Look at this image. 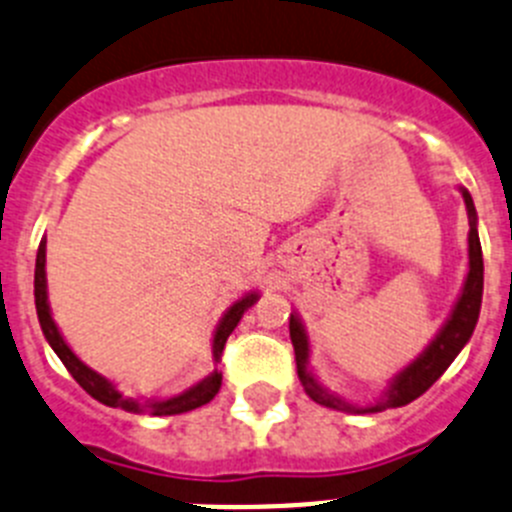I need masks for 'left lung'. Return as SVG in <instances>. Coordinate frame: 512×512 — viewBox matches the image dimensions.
<instances>
[{
    "instance_id": "left-lung-1",
    "label": "left lung",
    "mask_w": 512,
    "mask_h": 512,
    "mask_svg": "<svg viewBox=\"0 0 512 512\" xmlns=\"http://www.w3.org/2000/svg\"><path fill=\"white\" fill-rule=\"evenodd\" d=\"M459 192H462L467 220H470V233H467V259L470 261H467V276H464L457 302H454L444 325L437 330V335L429 340V345L409 365H403L393 378H388L386 388H383L381 396L375 398V401L360 406V403L348 401L342 393L332 391L330 386L320 381V375L314 373V368L309 365V358H312L309 332L297 309H292V314H289V337H292L294 355H297V375L312 401L322 403L327 409L342 411V414H378V411L398 409V406H406V403L419 398L424 391H429L439 381V375L452 365V360L462 353L464 345L470 342L477 320H480L485 266H482L475 203H472V195L464 187H459Z\"/></svg>"
}]
</instances>
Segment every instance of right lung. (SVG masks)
<instances>
[{
    "mask_svg": "<svg viewBox=\"0 0 512 512\" xmlns=\"http://www.w3.org/2000/svg\"><path fill=\"white\" fill-rule=\"evenodd\" d=\"M45 253H48V238H42L40 248H37V261H35V307H37V320H40L42 335L48 340V345L53 348V353L58 355L60 363L68 368V373L73 375L78 386L88 393V396L96 398L103 406H111V409H124L129 414H152V416H177L187 414L192 409H200L208 401H213L215 393L220 391V375L218 363L220 355H223L225 340L231 337V332L236 330L238 322H241L243 314L259 302L261 294L253 289V292H246L243 297H238L231 307L225 309L223 317H220L218 327L213 332V342H210V355H213V365L205 378H200L198 383H192L185 391L175 393V396H164V398H147V401H139L134 396H124V393L116 388V383L106 375H101L98 370H93L91 365L83 363L78 355L73 353L68 342H65L63 332L55 325L53 320V309H50L48 299V274H45Z\"/></svg>",
    "mask_w": 512,
    "mask_h": 512,
    "instance_id": "add662e5",
    "label": "right lung"
}]
</instances>
